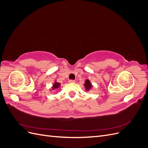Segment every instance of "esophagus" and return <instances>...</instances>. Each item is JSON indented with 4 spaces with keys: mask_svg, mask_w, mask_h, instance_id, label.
<instances>
[{
    "mask_svg": "<svg viewBox=\"0 0 148 148\" xmlns=\"http://www.w3.org/2000/svg\"><path fill=\"white\" fill-rule=\"evenodd\" d=\"M69 82V83H75V80H72V79H70Z\"/></svg>",
    "mask_w": 148,
    "mask_h": 148,
    "instance_id": "1",
    "label": "esophagus"
}]
</instances>
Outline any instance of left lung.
<instances>
[{
	"instance_id": "left-lung-1",
	"label": "left lung",
	"mask_w": 148,
	"mask_h": 148,
	"mask_svg": "<svg viewBox=\"0 0 148 148\" xmlns=\"http://www.w3.org/2000/svg\"><path fill=\"white\" fill-rule=\"evenodd\" d=\"M84 86L85 87V90H86V91H90L91 89H92L93 85L91 84L90 80H89V79H86L84 82Z\"/></svg>"
}]
</instances>
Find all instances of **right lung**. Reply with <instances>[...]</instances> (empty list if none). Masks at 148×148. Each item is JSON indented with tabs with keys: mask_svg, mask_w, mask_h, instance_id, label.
Segmentation results:
<instances>
[{
	"mask_svg": "<svg viewBox=\"0 0 148 148\" xmlns=\"http://www.w3.org/2000/svg\"><path fill=\"white\" fill-rule=\"evenodd\" d=\"M61 84L59 82H57V80H55L54 83L52 84V86L51 87V88L49 89L50 91H53V90H56V89H60L61 86H60Z\"/></svg>",
	"mask_w": 148,
	"mask_h": 148,
	"instance_id": "right-lung-1",
	"label": "right lung"
}]
</instances>
